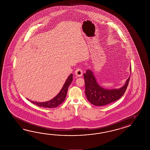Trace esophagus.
I'll return each mask as SVG.
<instances>
[{
	"label": "esophagus",
	"instance_id": "esophagus-1",
	"mask_svg": "<svg viewBox=\"0 0 150 150\" xmlns=\"http://www.w3.org/2000/svg\"><path fill=\"white\" fill-rule=\"evenodd\" d=\"M75 74L78 76H81L83 75V71L79 67H78L75 71Z\"/></svg>",
	"mask_w": 150,
	"mask_h": 150
}]
</instances>
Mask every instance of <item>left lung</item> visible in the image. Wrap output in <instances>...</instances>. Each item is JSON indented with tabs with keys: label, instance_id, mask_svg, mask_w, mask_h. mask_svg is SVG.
Masks as SVG:
<instances>
[{
	"label": "left lung",
	"instance_id": "1",
	"mask_svg": "<svg viewBox=\"0 0 150 150\" xmlns=\"http://www.w3.org/2000/svg\"><path fill=\"white\" fill-rule=\"evenodd\" d=\"M130 70L131 69L130 67ZM130 77L125 85L118 89H105L99 85L95 76L90 70L83 74L85 83V94L87 99L92 105L102 106L116 101L125 94L129 82Z\"/></svg>",
	"mask_w": 150,
	"mask_h": 150
}]
</instances>
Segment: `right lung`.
I'll list each match as a JSON object with an SVG mask.
<instances>
[{"label":"right lung","mask_w":150,"mask_h":150,"mask_svg":"<svg viewBox=\"0 0 150 150\" xmlns=\"http://www.w3.org/2000/svg\"><path fill=\"white\" fill-rule=\"evenodd\" d=\"M72 80H73V74H71L67 78L65 83H64V86L62 87L61 91L58 94V95L56 96L54 99H52L50 101L45 102H37L29 100L28 99V100L30 102L33 103L34 104L38 105V107H41L44 108H49L57 107L64 101L67 94V89L69 88V86H70Z\"/></svg>","instance_id":"obj_1"}]
</instances>
